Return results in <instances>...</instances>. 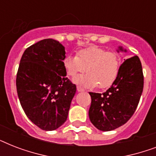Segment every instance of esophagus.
Segmentation results:
<instances>
[{
    "mask_svg": "<svg viewBox=\"0 0 156 156\" xmlns=\"http://www.w3.org/2000/svg\"><path fill=\"white\" fill-rule=\"evenodd\" d=\"M77 90H78V92H82V91H84V89L78 86V87H77Z\"/></svg>",
    "mask_w": 156,
    "mask_h": 156,
    "instance_id": "esophagus-1",
    "label": "esophagus"
}]
</instances>
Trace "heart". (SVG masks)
<instances>
[{"label":"heart","mask_w":156,"mask_h":156,"mask_svg":"<svg viewBox=\"0 0 156 156\" xmlns=\"http://www.w3.org/2000/svg\"><path fill=\"white\" fill-rule=\"evenodd\" d=\"M66 74L74 78L78 73H87L75 78L76 83L85 87H109L114 83L120 70V57L115 52L102 48L90 46L81 49L77 56H67L63 61Z\"/></svg>","instance_id":"heart-1"}]
</instances>
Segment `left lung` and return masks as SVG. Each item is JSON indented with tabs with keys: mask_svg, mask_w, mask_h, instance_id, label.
Masks as SVG:
<instances>
[{
	"mask_svg": "<svg viewBox=\"0 0 156 156\" xmlns=\"http://www.w3.org/2000/svg\"><path fill=\"white\" fill-rule=\"evenodd\" d=\"M126 52L119 47L117 52ZM143 68L138 56L126 59L118 76L103 94L89 92L90 122L100 130L111 131L123 126L134 113L143 90Z\"/></svg>",
	"mask_w": 156,
	"mask_h": 156,
	"instance_id": "8db88e82",
	"label": "left lung"
}]
</instances>
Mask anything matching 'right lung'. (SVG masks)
Instances as JSON below:
<instances>
[{
    "instance_id": "1",
    "label": "right lung",
    "mask_w": 156,
    "mask_h": 156,
    "mask_svg": "<svg viewBox=\"0 0 156 156\" xmlns=\"http://www.w3.org/2000/svg\"><path fill=\"white\" fill-rule=\"evenodd\" d=\"M65 47L52 39L40 40L23 52L16 87L27 116L43 130H55L67 120L76 86L63 66Z\"/></svg>"
}]
</instances>
